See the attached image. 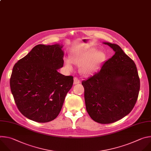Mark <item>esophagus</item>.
<instances>
[{"instance_id": "1", "label": "esophagus", "mask_w": 151, "mask_h": 151, "mask_svg": "<svg viewBox=\"0 0 151 151\" xmlns=\"http://www.w3.org/2000/svg\"><path fill=\"white\" fill-rule=\"evenodd\" d=\"M80 83V80H79V78H78L77 77H74V84H77Z\"/></svg>"}]
</instances>
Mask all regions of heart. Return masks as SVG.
<instances>
[{
  "mask_svg": "<svg viewBox=\"0 0 151 151\" xmlns=\"http://www.w3.org/2000/svg\"><path fill=\"white\" fill-rule=\"evenodd\" d=\"M94 49H90L86 51L75 53L72 55L71 60L66 59L65 65L69 71H73V64L80 66V72L85 76L93 73L102 64L105 59V54L101 50L95 51Z\"/></svg>",
  "mask_w": 151,
  "mask_h": 151,
  "instance_id": "1",
  "label": "heart"
}]
</instances>
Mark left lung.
Wrapping results in <instances>:
<instances>
[{
	"label": "left lung",
	"instance_id": "8db88e82",
	"mask_svg": "<svg viewBox=\"0 0 151 151\" xmlns=\"http://www.w3.org/2000/svg\"><path fill=\"white\" fill-rule=\"evenodd\" d=\"M115 54L101 70L81 82L87 112L101 124L116 122L129 114L137 100L140 79L136 65L118 45L104 43Z\"/></svg>",
	"mask_w": 151,
	"mask_h": 151
}]
</instances>
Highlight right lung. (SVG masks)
<instances>
[{
    "mask_svg": "<svg viewBox=\"0 0 151 151\" xmlns=\"http://www.w3.org/2000/svg\"><path fill=\"white\" fill-rule=\"evenodd\" d=\"M59 45H38L14 65L10 87L16 105L27 118L38 123L55 119L73 84V77L60 74L64 52Z\"/></svg>",
    "mask_w": 151,
    "mask_h": 151,
    "instance_id": "right-lung-1",
    "label": "right lung"
}]
</instances>
